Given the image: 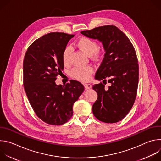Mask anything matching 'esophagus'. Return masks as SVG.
Returning a JSON list of instances; mask_svg holds the SVG:
<instances>
[{"mask_svg": "<svg viewBox=\"0 0 161 161\" xmlns=\"http://www.w3.org/2000/svg\"><path fill=\"white\" fill-rule=\"evenodd\" d=\"M84 86H85V88L86 90H88L92 88V85L90 84H85Z\"/></svg>", "mask_w": 161, "mask_h": 161, "instance_id": "obj_1", "label": "esophagus"}]
</instances>
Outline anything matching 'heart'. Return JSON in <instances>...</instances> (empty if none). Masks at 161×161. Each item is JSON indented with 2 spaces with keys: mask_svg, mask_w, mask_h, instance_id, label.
Listing matches in <instances>:
<instances>
[{
  "mask_svg": "<svg viewBox=\"0 0 161 161\" xmlns=\"http://www.w3.org/2000/svg\"><path fill=\"white\" fill-rule=\"evenodd\" d=\"M77 47L85 54L88 56H92L94 58L99 57L98 44L92 39L87 37H81L76 42ZM71 48L67 47L62 53V59L64 64H68L70 60ZM93 72V69L90 66L78 67L74 68L71 71V76L81 81H87Z\"/></svg>",
  "mask_w": 161,
  "mask_h": 161,
  "instance_id": "heart-1",
  "label": "heart"
}]
</instances>
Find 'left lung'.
Listing matches in <instances>:
<instances>
[{"mask_svg":"<svg viewBox=\"0 0 161 161\" xmlns=\"http://www.w3.org/2000/svg\"><path fill=\"white\" fill-rule=\"evenodd\" d=\"M81 34L102 42L105 54L95 78L104 84L107 79L110 83L107 89L102 83L93 85L97 99L92 112L103 122H119L131 109L137 94L139 66L134 48L126 35L114 25L98 27Z\"/></svg>","mask_w":161,"mask_h":161,"instance_id":"1","label":"left lung"}]
</instances>
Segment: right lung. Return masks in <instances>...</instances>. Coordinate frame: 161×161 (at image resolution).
<instances>
[{"label":"right lung","instance_id":"right-lung-1","mask_svg":"<svg viewBox=\"0 0 161 161\" xmlns=\"http://www.w3.org/2000/svg\"><path fill=\"white\" fill-rule=\"evenodd\" d=\"M75 35L52 32L36 40L25 55L24 85L37 116L53 125L66 123L73 116V106L84 91L79 81L57 85V76L64 69L62 53Z\"/></svg>","mask_w":161,"mask_h":161}]
</instances>
